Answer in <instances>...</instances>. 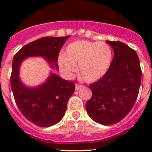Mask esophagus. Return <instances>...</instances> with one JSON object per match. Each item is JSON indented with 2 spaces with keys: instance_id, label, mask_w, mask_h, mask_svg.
Returning <instances> with one entry per match:
<instances>
[{
  "instance_id": "34e87169",
  "label": "esophagus",
  "mask_w": 152,
  "mask_h": 152,
  "mask_svg": "<svg viewBox=\"0 0 152 152\" xmlns=\"http://www.w3.org/2000/svg\"><path fill=\"white\" fill-rule=\"evenodd\" d=\"M83 88V86L82 85H80V84H75V89L77 90H79L80 89V88Z\"/></svg>"
}]
</instances>
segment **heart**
Masks as SVG:
<instances>
[{
	"instance_id": "1",
	"label": "heart",
	"mask_w": 152,
	"mask_h": 152,
	"mask_svg": "<svg viewBox=\"0 0 152 152\" xmlns=\"http://www.w3.org/2000/svg\"><path fill=\"white\" fill-rule=\"evenodd\" d=\"M112 59V49L104 42L79 40L67 46L59 58V65L63 73L71 76L78 64L80 77L87 82H94L108 72Z\"/></svg>"
}]
</instances>
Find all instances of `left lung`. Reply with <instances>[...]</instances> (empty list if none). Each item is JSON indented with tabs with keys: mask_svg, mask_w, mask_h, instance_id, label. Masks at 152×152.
<instances>
[{
	"mask_svg": "<svg viewBox=\"0 0 152 152\" xmlns=\"http://www.w3.org/2000/svg\"><path fill=\"white\" fill-rule=\"evenodd\" d=\"M114 56L108 72L90 84L92 97L86 103L90 117L111 126L121 121L133 107L139 94L142 70L136 52L119 41H108Z\"/></svg>",
	"mask_w": 152,
	"mask_h": 152,
	"instance_id": "left-lung-1",
	"label": "left lung"
}]
</instances>
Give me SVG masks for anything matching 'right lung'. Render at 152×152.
Segmentation results:
<instances>
[{
	"mask_svg": "<svg viewBox=\"0 0 152 152\" xmlns=\"http://www.w3.org/2000/svg\"><path fill=\"white\" fill-rule=\"evenodd\" d=\"M69 37L39 39L22 47L13 57L10 85L14 100L23 115L40 127H49L61 121L68 99L75 92V84L51 72L44 83L37 87H28L20 78V68L26 58L42 57L51 68L58 71L57 61L60 49Z\"/></svg>",
	"mask_w": 152,
	"mask_h": 152,
	"instance_id": "obj_1",
	"label": "right lung"
}]
</instances>
